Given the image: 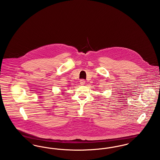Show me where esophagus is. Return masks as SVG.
<instances>
[{"label":"esophagus","mask_w":160,"mask_h":160,"mask_svg":"<svg viewBox=\"0 0 160 160\" xmlns=\"http://www.w3.org/2000/svg\"><path fill=\"white\" fill-rule=\"evenodd\" d=\"M85 83H86V82H85V80H83V79H82V80H80V83L81 85H84Z\"/></svg>","instance_id":"esophagus-1"}]
</instances>
